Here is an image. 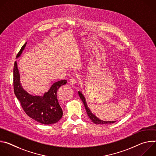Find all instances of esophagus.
Segmentation results:
<instances>
[{
    "instance_id": "1",
    "label": "esophagus",
    "mask_w": 156,
    "mask_h": 156,
    "mask_svg": "<svg viewBox=\"0 0 156 156\" xmlns=\"http://www.w3.org/2000/svg\"><path fill=\"white\" fill-rule=\"evenodd\" d=\"M77 82V79L76 78H71L69 80V83L71 84H75Z\"/></svg>"
}]
</instances>
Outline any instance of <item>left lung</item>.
<instances>
[{
	"instance_id": "1",
	"label": "left lung",
	"mask_w": 156,
	"mask_h": 156,
	"mask_svg": "<svg viewBox=\"0 0 156 156\" xmlns=\"http://www.w3.org/2000/svg\"><path fill=\"white\" fill-rule=\"evenodd\" d=\"M78 94L80 96V99H81V101H83V104H84V105L85 107V109H86V111L87 112V116L89 117V118H90L92 122L93 123H94L95 124H101V125H103V124H110V123H114L115 122V121H103L102 120H100L99 119H98L95 115H94L92 112L90 110V108L88 107L87 105V103L86 102V99H85V98L84 96H83V94H82V93L81 91H78Z\"/></svg>"
}]
</instances>
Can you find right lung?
<instances>
[{
    "mask_svg": "<svg viewBox=\"0 0 156 156\" xmlns=\"http://www.w3.org/2000/svg\"><path fill=\"white\" fill-rule=\"evenodd\" d=\"M27 43L21 48L16 55V58L23 52ZM66 82L67 81L66 80L57 81L53 83L49 91L44 93L42 96H33L22 87L17 62H15L13 66L14 93L27 115L40 123L54 124L62 118L63 111L57 99V92L58 88L65 84Z\"/></svg>",
    "mask_w": 156,
    "mask_h": 156,
    "instance_id": "obj_1",
    "label": "right lung"
}]
</instances>
